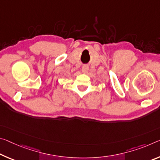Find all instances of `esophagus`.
I'll use <instances>...</instances> for the list:
<instances>
[{"instance_id":"obj_1","label":"esophagus","mask_w":160,"mask_h":160,"mask_svg":"<svg viewBox=\"0 0 160 160\" xmlns=\"http://www.w3.org/2000/svg\"><path fill=\"white\" fill-rule=\"evenodd\" d=\"M88 70H89V67L88 66V65H83L82 68V72H84V73H86L88 72Z\"/></svg>"}]
</instances>
